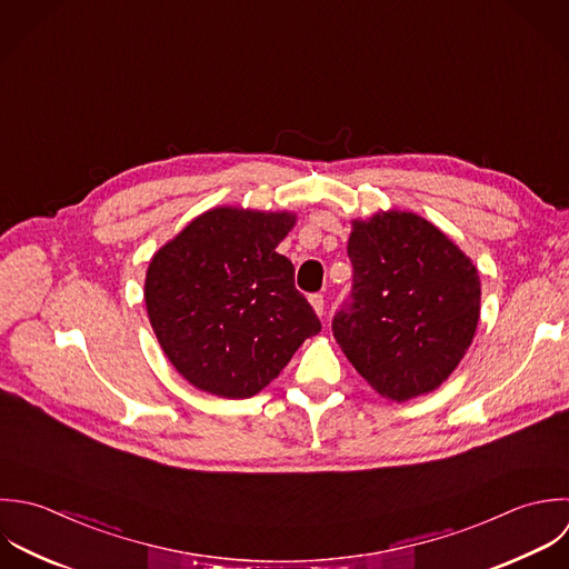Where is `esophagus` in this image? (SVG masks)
Masks as SVG:
<instances>
[{"label":"esophagus","instance_id":"1","mask_svg":"<svg viewBox=\"0 0 569 569\" xmlns=\"http://www.w3.org/2000/svg\"><path fill=\"white\" fill-rule=\"evenodd\" d=\"M308 299H310V306L315 308V312L321 317V315H323V295L315 292V295H310Z\"/></svg>","mask_w":569,"mask_h":569}]
</instances>
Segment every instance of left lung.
Masks as SVG:
<instances>
[{
  "label": "left lung",
  "mask_w": 569,
  "mask_h": 569,
  "mask_svg": "<svg viewBox=\"0 0 569 569\" xmlns=\"http://www.w3.org/2000/svg\"><path fill=\"white\" fill-rule=\"evenodd\" d=\"M350 299L332 332L355 370L383 397L437 390L470 348L481 315L475 263L415 212L355 219Z\"/></svg>",
  "instance_id": "8db88e82"
}]
</instances>
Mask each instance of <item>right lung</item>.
<instances>
[{
    "label": "right lung",
    "mask_w": 569,
    "mask_h": 569,
    "mask_svg": "<svg viewBox=\"0 0 569 569\" xmlns=\"http://www.w3.org/2000/svg\"><path fill=\"white\" fill-rule=\"evenodd\" d=\"M292 212L212 208L154 252L146 310L157 341L194 388L248 399L288 366L321 321L277 246Z\"/></svg>",
    "instance_id": "obj_1"
}]
</instances>
